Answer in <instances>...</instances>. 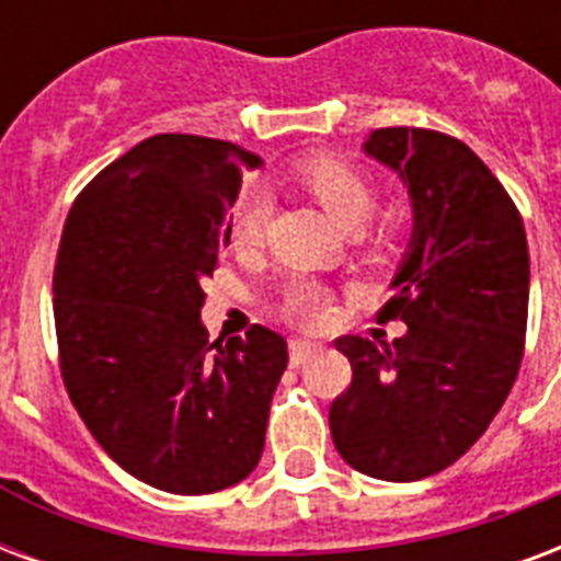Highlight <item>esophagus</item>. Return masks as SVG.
Masks as SVG:
<instances>
[{"label":"esophagus","mask_w":561,"mask_h":561,"mask_svg":"<svg viewBox=\"0 0 561 561\" xmlns=\"http://www.w3.org/2000/svg\"><path fill=\"white\" fill-rule=\"evenodd\" d=\"M318 353H323L320 344H311V341H302V337H294V341H290V365L294 367L306 365V362L318 356Z\"/></svg>","instance_id":"esophagus-1"}]
</instances>
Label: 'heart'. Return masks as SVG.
<instances>
[{
    "label": "heart",
    "instance_id": "1",
    "mask_svg": "<svg viewBox=\"0 0 561 561\" xmlns=\"http://www.w3.org/2000/svg\"><path fill=\"white\" fill-rule=\"evenodd\" d=\"M294 176L306 191H309L323 211L344 226L356 238L374 241L385 238L397 224L394 211H374V185L367 179L365 170L350 164L344 158L318 156L299 158L294 167ZM264 226H267V199L262 194L243 196L241 203L234 205L232 220H229V241L238 252L255 250L264 238ZM282 318L290 320L294 327L314 329L323 327L329 320V290L318 279L299 276L285 288L279 302Z\"/></svg>",
    "mask_w": 561,
    "mask_h": 561
}]
</instances>
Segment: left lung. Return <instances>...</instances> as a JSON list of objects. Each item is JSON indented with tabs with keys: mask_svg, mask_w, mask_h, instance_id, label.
Returning a JSON list of instances; mask_svg holds the SVG:
<instances>
[{
	"mask_svg": "<svg viewBox=\"0 0 561 561\" xmlns=\"http://www.w3.org/2000/svg\"><path fill=\"white\" fill-rule=\"evenodd\" d=\"M365 152L400 173L414 229L376 320L405 335L337 337L353 382L329 409L341 459L374 480L414 482L480 442L518 376L529 250L518 208L482 158L433 128H376Z\"/></svg>",
	"mask_w": 561,
	"mask_h": 561,
	"instance_id": "8db88e82",
	"label": "left lung"
}]
</instances>
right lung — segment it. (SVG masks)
Wrapping results in <instances>:
<instances>
[{"mask_svg":"<svg viewBox=\"0 0 561 561\" xmlns=\"http://www.w3.org/2000/svg\"><path fill=\"white\" fill-rule=\"evenodd\" d=\"M229 140L156 135L72 203L55 262V332L76 412L119 468L170 494L250 477L264 450L285 337L208 344L199 311L243 170Z\"/></svg>","mask_w":561,"mask_h":561,"instance_id":"1","label":"right lung"}]
</instances>
